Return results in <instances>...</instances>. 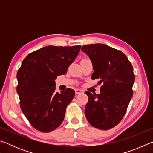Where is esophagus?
Wrapping results in <instances>:
<instances>
[{
  "mask_svg": "<svg viewBox=\"0 0 153 153\" xmlns=\"http://www.w3.org/2000/svg\"><path fill=\"white\" fill-rule=\"evenodd\" d=\"M75 91H76V94H81V93H83L82 90H80V89H76V90H75Z\"/></svg>",
  "mask_w": 153,
  "mask_h": 153,
  "instance_id": "esophagus-1",
  "label": "esophagus"
}]
</instances>
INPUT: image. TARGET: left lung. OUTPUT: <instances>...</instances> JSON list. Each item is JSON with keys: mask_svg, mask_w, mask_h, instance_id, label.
Masks as SVG:
<instances>
[{"mask_svg": "<svg viewBox=\"0 0 153 153\" xmlns=\"http://www.w3.org/2000/svg\"><path fill=\"white\" fill-rule=\"evenodd\" d=\"M81 51L92 63V79L102 84L99 94L85 92L88 97L85 115L94 128L109 129L122 120L132 97L133 67L122 52L102 44L84 45Z\"/></svg>", "mask_w": 153, "mask_h": 153, "instance_id": "8db88e82", "label": "left lung"}]
</instances>
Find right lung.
<instances>
[{"label": "right lung", "instance_id": "right-lung-1", "mask_svg": "<svg viewBox=\"0 0 153 153\" xmlns=\"http://www.w3.org/2000/svg\"><path fill=\"white\" fill-rule=\"evenodd\" d=\"M81 46H48L25 57L17 74V92L22 112L31 125L49 132L61 125L67 105L75 96L73 89L55 92L56 77L67 73Z\"/></svg>", "mask_w": 153, "mask_h": 153}]
</instances>
